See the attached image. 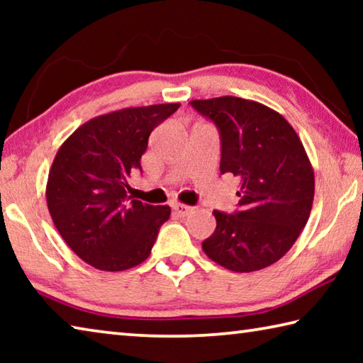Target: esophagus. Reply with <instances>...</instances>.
<instances>
[{"label":"esophagus","mask_w":363,"mask_h":363,"mask_svg":"<svg viewBox=\"0 0 363 363\" xmlns=\"http://www.w3.org/2000/svg\"><path fill=\"white\" fill-rule=\"evenodd\" d=\"M173 210L176 211V214H179V216H187L189 213H192L194 208L182 203H173Z\"/></svg>","instance_id":"esophagus-1"}]
</instances>
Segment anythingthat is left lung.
Instances as JSON below:
<instances>
[{
    "label": "left lung",
    "instance_id": "obj_1",
    "mask_svg": "<svg viewBox=\"0 0 363 363\" xmlns=\"http://www.w3.org/2000/svg\"><path fill=\"white\" fill-rule=\"evenodd\" d=\"M220 134V173L240 182V211H213L216 230L205 255L233 272H255L284 257L314 201V169L296 131L259 102L223 96L190 101Z\"/></svg>",
    "mask_w": 363,
    "mask_h": 363
}]
</instances>
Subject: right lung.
I'll use <instances>...</instances> for the list:
<instances>
[{"mask_svg": "<svg viewBox=\"0 0 363 363\" xmlns=\"http://www.w3.org/2000/svg\"><path fill=\"white\" fill-rule=\"evenodd\" d=\"M181 104L128 107L86 121L60 145L46 184L52 223L91 266L118 272L149 257L171 208L128 195L149 136Z\"/></svg>", "mask_w": 363, "mask_h": 363, "instance_id": "add662e5", "label": "right lung"}]
</instances>
